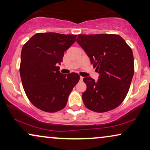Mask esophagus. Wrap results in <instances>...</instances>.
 Masks as SVG:
<instances>
[{
  "label": "esophagus",
  "instance_id": "esophagus-1",
  "mask_svg": "<svg viewBox=\"0 0 150 150\" xmlns=\"http://www.w3.org/2000/svg\"><path fill=\"white\" fill-rule=\"evenodd\" d=\"M80 79H81V81H83V76H81V77H80Z\"/></svg>",
  "mask_w": 150,
  "mask_h": 150
}]
</instances>
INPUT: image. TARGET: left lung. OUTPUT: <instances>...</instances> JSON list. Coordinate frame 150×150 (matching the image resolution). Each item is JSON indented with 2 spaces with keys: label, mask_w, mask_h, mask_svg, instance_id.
I'll list each match as a JSON object with an SVG mask.
<instances>
[{
  "label": "left lung",
  "mask_w": 150,
  "mask_h": 150,
  "mask_svg": "<svg viewBox=\"0 0 150 150\" xmlns=\"http://www.w3.org/2000/svg\"><path fill=\"white\" fill-rule=\"evenodd\" d=\"M99 73L98 81L84 78L87 89L82 95L86 107L104 112L122 104L130 89L134 71L132 50L115 34L79 35L76 40Z\"/></svg>",
  "instance_id": "obj_1"
}]
</instances>
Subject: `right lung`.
<instances>
[{
    "mask_svg": "<svg viewBox=\"0 0 150 150\" xmlns=\"http://www.w3.org/2000/svg\"><path fill=\"white\" fill-rule=\"evenodd\" d=\"M76 36L39 33L22 47L20 67L22 85L30 102L43 111L54 112L63 109L79 81L78 74H63L58 66Z\"/></svg>",
    "mask_w": 150,
    "mask_h": 150,
    "instance_id": "obj_1",
    "label": "right lung"
}]
</instances>
